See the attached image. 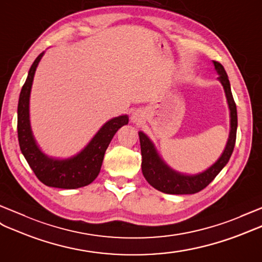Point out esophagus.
<instances>
[{
  "instance_id": "34e87169",
  "label": "esophagus",
  "mask_w": 262,
  "mask_h": 262,
  "mask_svg": "<svg viewBox=\"0 0 262 262\" xmlns=\"http://www.w3.org/2000/svg\"><path fill=\"white\" fill-rule=\"evenodd\" d=\"M142 118H143V117H142V112L140 111V110H138V111H136V112H133L132 116H131V120L133 121V122H137V123L141 122Z\"/></svg>"
}]
</instances>
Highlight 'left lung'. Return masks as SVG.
<instances>
[{"label":"left lung","instance_id":"1","mask_svg":"<svg viewBox=\"0 0 262 262\" xmlns=\"http://www.w3.org/2000/svg\"><path fill=\"white\" fill-rule=\"evenodd\" d=\"M213 64L216 72L219 74L218 79L222 83L226 92L228 105L229 109H230L231 130L225 151H223L219 160L212 167H210L205 172L196 176H183L178 173V172L171 170L167 164H164L160 157L158 156L155 145L152 144L149 138L143 132H139L142 156V173L146 181L153 188L161 191V192L169 194H192L199 192V191L205 189L218 176L219 172L228 163L229 159H230L232 155L235 144V138H237V106H235V102L231 93L230 82H229L225 68L216 61H213Z\"/></svg>","mask_w":262,"mask_h":262}]
</instances>
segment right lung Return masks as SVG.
Listing matches in <instances>:
<instances>
[{
    "instance_id": "1",
    "label": "right lung",
    "mask_w": 262,
    "mask_h": 262,
    "mask_svg": "<svg viewBox=\"0 0 262 262\" xmlns=\"http://www.w3.org/2000/svg\"><path fill=\"white\" fill-rule=\"evenodd\" d=\"M43 54L44 52L37 56L32 64L27 81L23 84L20 93L17 104L18 144L34 174L46 186L61 189L84 187L98 177L105 150L117 131L129 122V118L121 116L107 121L86 148L74 158L68 159V160H53L43 155L32 136L29 114L32 82H33L36 67Z\"/></svg>"
}]
</instances>
